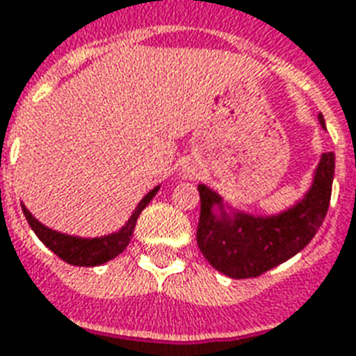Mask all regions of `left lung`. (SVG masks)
Listing matches in <instances>:
<instances>
[{"label":"left lung","mask_w":356,"mask_h":356,"mask_svg":"<svg viewBox=\"0 0 356 356\" xmlns=\"http://www.w3.org/2000/svg\"><path fill=\"white\" fill-rule=\"evenodd\" d=\"M325 129V119L319 113ZM334 177V153H323L314 181L302 200L270 216L224 209L220 194L197 184L202 213L197 224V246L222 275L241 280L256 278L305 248L317 233L329 211Z\"/></svg>","instance_id":"1"}]
</instances>
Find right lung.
Instances as JSON below:
<instances>
[{
  "label": "right lung",
  "mask_w": 356,
  "mask_h": 356,
  "mask_svg": "<svg viewBox=\"0 0 356 356\" xmlns=\"http://www.w3.org/2000/svg\"><path fill=\"white\" fill-rule=\"evenodd\" d=\"M160 186H154L151 192H147L143 200L138 203V207L134 209V213L130 214V218L127 220L119 232H113L110 235H102V237H74V235H67V233H59L51 227H46L44 224H40L33 214L29 213L26 205L22 203V211L26 214L27 224L31 226L35 235L46 244L54 254L61 257L63 261L69 265H76V267H97L102 263L110 261L115 256H119L121 252L129 246L130 237L134 233L136 222L138 216L142 214V211L147 207V203L154 197V194L159 192Z\"/></svg>",
  "instance_id": "obj_1"
}]
</instances>
